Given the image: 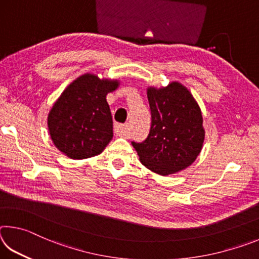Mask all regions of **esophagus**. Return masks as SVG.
I'll return each mask as SVG.
<instances>
[{
	"label": "esophagus",
	"mask_w": 259,
	"mask_h": 259,
	"mask_svg": "<svg viewBox=\"0 0 259 259\" xmlns=\"http://www.w3.org/2000/svg\"><path fill=\"white\" fill-rule=\"evenodd\" d=\"M114 131L117 136L120 137H125L126 134H128V125L125 124H116L115 128H114Z\"/></svg>",
	"instance_id": "obj_1"
}]
</instances>
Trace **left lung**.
I'll return each mask as SVG.
<instances>
[{
  "instance_id": "1",
  "label": "left lung",
  "mask_w": 259,
  "mask_h": 259,
  "mask_svg": "<svg viewBox=\"0 0 259 259\" xmlns=\"http://www.w3.org/2000/svg\"><path fill=\"white\" fill-rule=\"evenodd\" d=\"M152 113L151 131L145 142L133 146L139 161L161 176L190 166L203 147L202 112L187 88L178 81L166 87H147Z\"/></svg>"
}]
</instances>
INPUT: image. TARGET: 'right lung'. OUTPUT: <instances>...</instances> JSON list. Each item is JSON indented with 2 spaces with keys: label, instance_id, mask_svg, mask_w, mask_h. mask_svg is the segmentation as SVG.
<instances>
[{
  "label": "right lung",
  "instance_id": "1",
  "mask_svg": "<svg viewBox=\"0 0 259 259\" xmlns=\"http://www.w3.org/2000/svg\"><path fill=\"white\" fill-rule=\"evenodd\" d=\"M119 85L115 78L85 73L61 93L48 114V129L52 143L63 154L83 160L105 150L113 138L106 96Z\"/></svg>",
  "mask_w": 259,
  "mask_h": 259
}]
</instances>
